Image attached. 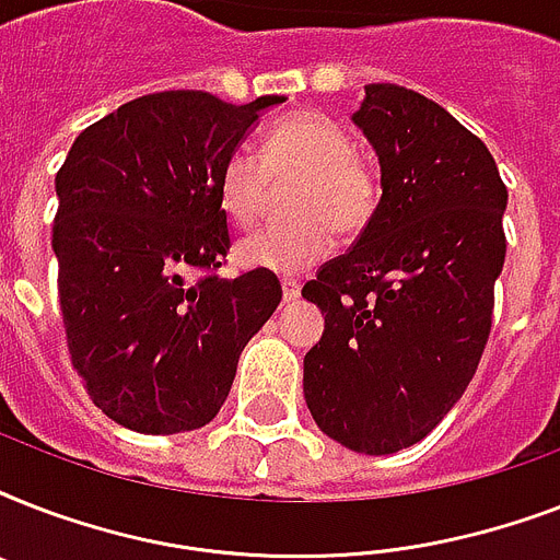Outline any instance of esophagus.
<instances>
[{
    "mask_svg": "<svg viewBox=\"0 0 560 560\" xmlns=\"http://www.w3.org/2000/svg\"><path fill=\"white\" fill-rule=\"evenodd\" d=\"M302 296V284H299L296 279H284L281 281V299H284V302H296V299Z\"/></svg>",
    "mask_w": 560,
    "mask_h": 560,
    "instance_id": "obj_1",
    "label": "esophagus"
}]
</instances>
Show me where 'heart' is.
<instances>
[{"label": "heart", "instance_id": "obj_1", "mask_svg": "<svg viewBox=\"0 0 560 560\" xmlns=\"http://www.w3.org/2000/svg\"><path fill=\"white\" fill-rule=\"evenodd\" d=\"M299 177L290 214L299 220L270 226L237 244V261L276 276L314 270L340 235H360L369 226L381 186L369 165L354 156L346 127L316 113L279 118L264 139V160L249 148H235L220 168L218 194L226 218L249 229L261 218L270 179Z\"/></svg>", "mask_w": 560, "mask_h": 560}]
</instances>
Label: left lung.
I'll use <instances>...</instances> for the list:
<instances>
[{
	"mask_svg": "<svg viewBox=\"0 0 560 560\" xmlns=\"http://www.w3.org/2000/svg\"><path fill=\"white\" fill-rule=\"evenodd\" d=\"M351 121L381 165V202L302 288L325 314L305 400L334 442L386 456L421 442L477 372L509 191L486 144L407 86L369 83Z\"/></svg>",
	"mask_w": 560,
	"mask_h": 560,
	"instance_id": "left-lung-1",
	"label": "left lung"
}]
</instances>
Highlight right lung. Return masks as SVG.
Here are the masks:
<instances>
[{
    "label": "right lung",
    "instance_id": "obj_1",
    "mask_svg": "<svg viewBox=\"0 0 560 560\" xmlns=\"http://www.w3.org/2000/svg\"><path fill=\"white\" fill-rule=\"evenodd\" d=\"M281 101L144 95L86 127L57 171L51 249L69 354L92 404L127 430L209 424L241 351L279 307L272 272H191L229 253L220 168Z\"/></svg>",
    "mask_w": 560,
    "mask_h": 560
}]
</instances>
